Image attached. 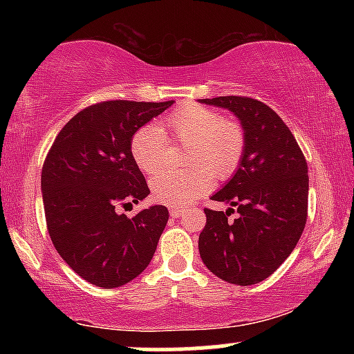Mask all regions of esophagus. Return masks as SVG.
Masks as SVG:
<instances>
[{
    "label": "esophagus",
    "mask_w": 354,
    "mask_h": 354,
    "mask_svg": "<svg viewBox=\"0 0 354 354\" xmlns=\"http://www.w3.org/2000/svg\"><path fill=\"white\" fill-rule=\"evenodd\" d=\"M169 214H171L173 218H180L181 214H183V209H180V208H171V209H169Z\"/></svg>",
    "instance_id": "34e87169"
}]
</instances>
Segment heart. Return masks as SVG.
Listing matches in <instances>:
<instances>
[{"label": "heart", "instance_id": "obj_1", "mask_svg": "<svg viewBox=\"0 0 354 354\" xmlns=\"http://www.w3.org/2000/svg\"><path fill=\"white\" fill-rule=\"evenodd\" d=\"M165 136L189 145L186 163L191 166L183 173H160L149 183L154 200L168 206H186L205 194L213 186V176L228 178L245 151L241 126L214 109L188 103L173 111L160 128L146 124L133 135L129 149L141 171H160Z\"/></svg>", "mask_w": 354, "mask_h": 354}]
</instances>
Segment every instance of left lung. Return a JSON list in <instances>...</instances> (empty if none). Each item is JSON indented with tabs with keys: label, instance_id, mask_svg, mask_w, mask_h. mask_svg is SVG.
<instances>
[{
	"label": "left lung",
	"instance_id": "left-lung-1",
	"mask_svg": "<svg viewBox=\"0 0 354 354\" xmlns=\"http://www.w3.org/2000/svg\"><path fill=\"white\" fill-rule=\"evenodd\" d=\"M230 109L241 121L245 151L236 171L211 200L225 211L205 209L198 248L203 263L223 281L239 286L271 276L301 238L308 216V165L293 133L261 101L246 96L200 100ZM233 207L237 219H229Z\"/></svg>",
	"mask_w": 354,
	"mask_h": 354
}]
</instances>
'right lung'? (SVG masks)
<instances>
[{"mask_svg":"<svg viewBox=\"0 0 354 354\" xmlns=\"http://www.w3.org/2000/svg\"><path fill=\"white\" fill-rule=\"evenodd\" d=\"M174 101H103L63 126L41 171L53 245L68 266L95 286H123L146 270L168 223L166 206L133 218L116 213L149 194L131 156V138Z\"/></svg>","mask_w":354,"mask_h":354,"instance_id":"add662e5","label":"right lung"}]
</instances>
